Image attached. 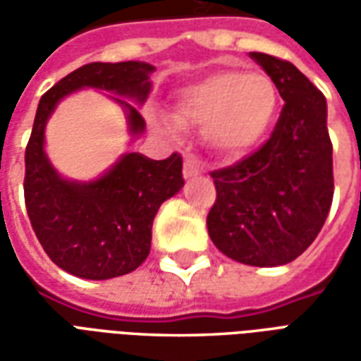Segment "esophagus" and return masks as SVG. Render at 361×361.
Wrapping results in <instances>:
<instances>
[{"mask_svg":"<svg viewBox=\"0 0 361 361\" xmlns=\"http://www.w3.org/2000/svg\"><path fill=\"white\" fill-rule=\"evenodd\" d=\"M201 173V166L197 162L193 157H185V162H183V176H185V180L189 178H195Z\"/></svg>","mask_w":361,"mask_h":361,"instance_id":"obj_1","label":"esophagus"}]
</instances>
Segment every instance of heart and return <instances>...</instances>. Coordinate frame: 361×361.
I'll return each instance as SVG.
<instances>
[{"label": "heart", "instance_id": "1", "mask_svg": "<svg viewBox=\"0 0 361 361\" xmlns=\"http://www.w3.org/2000/svg\"><path fill=\"white\" fill-rule=\"evenodd\" d=\"M280 94L261 71L220 69L176 92L173 118L154 111L152 123L166 135L203 127V139L224 158L242 157L265 139L279 114Z\"/></svg>", "mask_w": 361, "mask_h": 361}]
</instances>
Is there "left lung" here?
Here are the masks:
<instances>
[{"instance_id": "left-lung-1", "label": "left lung", "mask_w": 361, "mask_h": 361, "mask_svg": "<svg viewBox=\"0 0 361 361\" xmlns=\"http://www.w3.org/2000/svg\"><path fill=\"white\" fill-rule=\"evenodd\" d=\"M250 56L274 81L284 108L257 152L211 173L216 203L207 228L226 257L251 267H280L310 247L333 203L326 100L290 61L261 51Z\"/></svg>"}]
</instances>
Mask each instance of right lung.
I'll use <instances>...</instances> for the list:
<instances>
[{
	"label": "right lung",
	"instance_id": "right-lung-1",
	"mask_svg": "<svg viewBox=\"0 0 361 361\" xmlns=\"http://www.w3.org/2000/svg\"><path fill=\"white\" fill-rule=\"evenodd\" d=\"M152 73L154 66L147 61H96L63 77L38 102L25 152L28 219L48 257L79 279H116L142 265L150 253L152 220L160 204L185 183L183 160L176 152L166 160H152L129 150L98 178L71 180L48 158V119L67 96L82 89L102 90L126 114L129 142H133L147 129L134 104L147 102Z\"/></svg>",
	"mask_w": 361,
	"mask_h": 361
}]
</instances>
